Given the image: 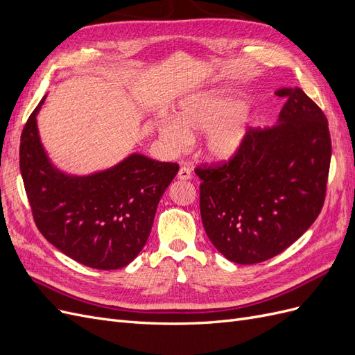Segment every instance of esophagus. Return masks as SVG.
<instances>
[{
    "instance_id": "obj_1",
    "label": "esophagus",
    "mask_w": 355,
    "mask_h": 355,
    "mask_svg": "<svg viewBox=\"0 0 355 355\" xmlns=\"http://www.w3.org/2000/svg\"><path fill=\"white\" fill-rule=\"evenodd\" d=\"M178 178H179L180 180H189V179L192 178V175H191V170H189L187 166L180 167L179 173H178Z\"/></svg>"
}]
</instances>
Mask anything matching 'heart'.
Here are the masks:
<instances>
[{
    "label": "heart",
    "instance_id": "heart-1",
    "mask_svg": "<svg viewBox=\"0 0 355 355\" xmlns=\"http://www.w3.org/2000/svg\"><path fill=\"white\" fill-rule=\"evenodd\" d=\"M179 118H166L159 136L171 151L191 145L194 133H209L206 151L211 158L227 159L239 153L252 125L245 101L227 90L196 94L182 102Z\"/></svg>",
    "mask_w": 355,
    "mask_h": 355
}]
</instances>
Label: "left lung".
Masks as SVG:
<instances>
[{"label": "left lung", "instance_id": "left-lung-1", "mask_svg": "<svg viewBox=\"0 0 355 355\" xmlns=\"http://www.w3.org/2000/svg\"><path fill=\"white\" fill-rule=\"evenodd\" d=\"M287 102L271 128H250L239 153L201 163L200 211L216 249L241 265L271 259L320 214L331 157L329 123L299 87L275 92Z\"/></svg>", "mask_w": 355, "mask_h": 355}]
</instances>
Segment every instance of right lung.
<instances>
[{
	"instance_id": "add662e5",
	"label": "right lung",
	"mask_w": 355,
	"mask_h": 355,
	"mask_svg": "<svg viewBox=\"0 0 355 355\" xmlns=\"http://www.w3.org/2000/svg\"><path fill=\"white\" fill-rule=\"evenodd\" d=\"M44 99L24 125L19 148L32 218L44 239L73 261L96 270H120L144 249L158 201L179 166L133 154L92 176L63 175L40 142L35 116Z\"/></svg>"
}]
</instances>
